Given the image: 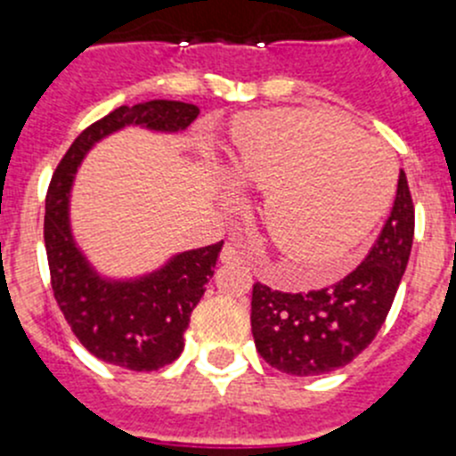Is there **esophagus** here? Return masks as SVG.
Listing matches in <instances>:
<instances>
[{
	"label": "esophagus",
	"instance_id": "34e87169",
	"mask_svg": "<svg viewBox=\"0 0 456 456\" xmlns=\"http://www.w3.org/2000/svg\"><path fill=\"white\" fill-rule=\"evenodd\" d=\"M245 258H248V254H245V249L238 243H224L223 252H220V261L223 264H240Z\"/></svg>",
	"mask_w": 456,
	"mask_h": 456
}]
</instances>
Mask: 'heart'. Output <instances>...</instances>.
I'll return each mask as SVG.
<instances>
[{
    "mask_svg": "<svg viewBox=\"0 0 456 456\" xmlns=\"http://www.w3.org/2000/svg\"><path fill=\"white\" fill-rule=\"evenodd\" d=\"M229 170L265 191L261 223L279 254L331 274L387 208V145L318 109L256 110L238 122Z\"/></svg>",
    "mask_w": 456,
    "mask_h": 456,
    "instance_id": "1",
    "label": "heart"
}]
</instances>
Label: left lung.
<instances>
[{
	"instance_id": "left-lung-1",
	"label": "left lung",
	"mask_w": 456,
	"mask_h": 456,
	"mask_svg": "<svg viewBox=\"0 0 456 456\" xmlns=\"http://www.w3.org/2000/svg\"><path fill=\"white\" fill-rule=\"evenodd\" d=\"M413 200L400 172L387 224L363 264L330 289L284 293L256 281L252 336L265 363L286 375H325L347 366L387 322L413 243Z\"/></svg>"
}]
</instances>
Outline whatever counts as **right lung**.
<instances>
[{"label": "right lung", "mask_w": 456, "mask_h": 456, "mask_svg": "<svg viewBox=\"0 0 456 456\" xmlns=\"http://www.w3.org/2000/svg\"><path fill=\"white\" fill-rule=\"evenodd\" d=\"M200 109L154 100L120 106L93 122L56 166L45 200V249L56 305L81 346L110 366L151 372L170 366L183 350V331L218 264L220 243L175 256L166 268L136 281H106L88 268L68 224V192L90 145L125 125L186 129Z\"/></svg>", "instance_id": "obj_1"}]
</instances>
